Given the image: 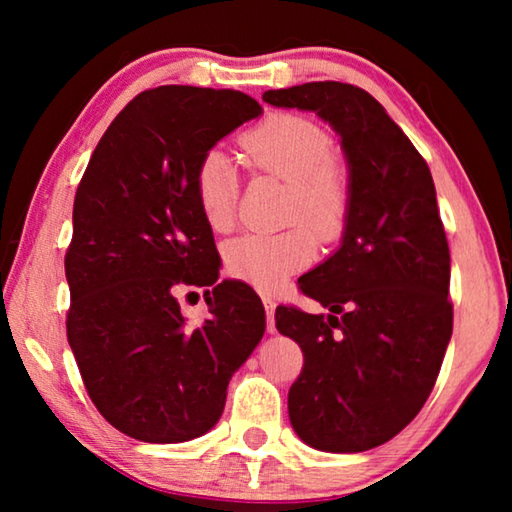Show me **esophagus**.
I'll return each mask as SVG.
<instances>
[{"label": "esophagus", "mask_w": 512, "mask_h": 512, "mask_svg": "<svg viewBox=\"0 0 512 512\" xmlns=\"http://www.w3.org/2000/svg\"><path fill=\"white\" fill-rule=\"evenodd\" d=\"M264 309H266V329L268 334H275V300L271 296H264Z\"/></svg>", "instance_id": "1"}]
</instances>
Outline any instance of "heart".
I'll return each instance as SVG.
<instances>
[{
  "label": "heart",
  "mask_w": 512,
  "mask_h": 512,
  "mask_svg": "<svg viewBox=\"0 0 512 512\" xmlns=\"http://www.w3.org/2000/svg\"><path fill=\"white\" fill-rule=\"evenodd\" d=\"M255 169L289 180L287 221L298 223L275 235H244L225 246L232 277L264 293L282 289L314 262L318 241H334L348 223L350 173L332 153L323 126L291 112H275L241 137ZM192 189L198 210L214 232L232 228L237 216V169L221 149L201 155ZM303 223L300 224L299 221Z\"/></svg>",
  "instance_id": "1"
}]
</instances>
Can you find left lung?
<instances>
[{
  "instance_id": "8db88e82",
  "label": "left lung",
  "mask_w": 512,
  "mask_h": 512,
  "mask_svg": "<svg viewBox=\"0 0 512 512\" xmlns=\"http://www.w3.org/2000/svg\"><path fill=\"white\" fill-rule=\"evenodd\" d=\"M262 99L329 121L350 164L341 248L298 280L329 314L277 307L275 327L305 354L289 388L298 436L323 452H366L420 413L452 339L436 187L409 137L357 85L318 81Z\"/></svg>"
}]
</instances>
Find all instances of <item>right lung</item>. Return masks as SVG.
Wrapping results in <instances>:
<instances>
[{
    "mask_svg": "<svg viewBox=\"0 0 512 512\" xmlns=\"http://www.w3.org/2000/svg\"><path fill=\"white\" fill-rule=\"evenodd\" d=\"M259 115L235 90H146L103 133L76 189L67 341L97 411L142 443L210 431L264 336L262 300L246 284H216L212 228L192 189L201 155ZM187 286L205 288L211 307L198 328L179 314Z\"/></svg>",
    "mask_w": 512,
    "mask_h": 512,
    "instance_id": "add662e5",
    "label": "right lung"
}]
</instances>
